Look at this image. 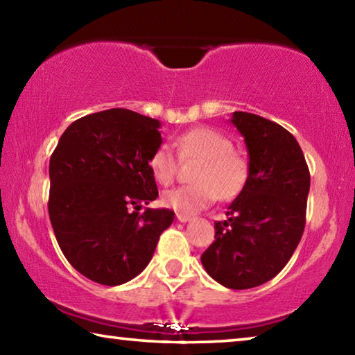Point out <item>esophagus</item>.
Returning <instances> with one entry per match:
<instances>
[{"label": "esophagus", "instance_id": "esophagus-1", "mask_svg": "<svg viewBox=\"0 0 355 355\" xmlns=\"http://www.w3.org/2000/svg\"><path fill=\"white\" fill-rule=\"evenodd\" d=\"M177 219L180 220V222H189L192 218L189 214H183V213H177Z\"/></svg>", "mask_w": 355, "mask_h": 355}]
</instances>
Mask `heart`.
Listing matches in <instances>:
<instances>
[{"label": "heart", "instance_id": "heart-1", "mask_svg": "<svg viewBox=\"0 0 355 355\" xmlns=\"http://www.w3.org/2000/svg\"><path fill=\"white\" fill-rule=\"evenodd\" d=\"M180 159L199 161L192 173L194 184L166 191L163 205L177 213L194 214L218 200L235 197L248 182L249 164L233 150V144L213 128H192L175 139ZM148 167L156 182L171 184L177 173V158L169 146L156 147Z\"/></svg>", "mask_w": 355, "mask_h": 355}]
</instances>
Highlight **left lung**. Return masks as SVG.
<instances>
[{"label":"left lung","mask_w":355,"mask_h":355,"mask_svg":"<svg viewBox=\"0 0 355 355\" xmlns=\"http://www.w3.org/2000/svg\"><path fill=\"white\" fill-rule=\"evenodd\" d=\"M230 122L249 155V175L214 224V243L200 260L205 271L232 290L266 284L290 261L302 238L310 172L294 136L279 123L236 111Z\"/></svg>","instance_id":"1"}]
</instances>
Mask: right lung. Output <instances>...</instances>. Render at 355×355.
<instances>
[{
    "label": "right lung",
    "mask_w": 355,
    "mask_h": 355,
    "mask_svg": "<svg viewBox=\"0 0 355 355\" xmlns=\"http://www.w3.org/2000/svg\"><path fill=\"white\" fill-rule=\"evenodd\" d=\"M161 122L114 107L75 120L50 158L48 213L59 248L84 277L116 286L139 275L171 209L147 208L158 197L150 155L163 144Z\"/></svg>",
    "instance_id": "right-lung-1"
}]
</instances>
